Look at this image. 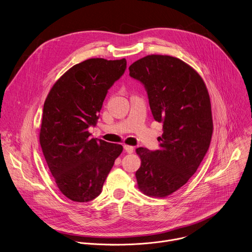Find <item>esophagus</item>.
I'll return each instance as SVG.
<instances>
[{
  "mask_svg": "<svg viewBox=\"0 0 252 252\" xmlns=\"http://www.w3.org/2000/svg\"><path fill=\"white\" fill-rule=\"evenodd\" d=\"M124 149L127 153H132L133 152V147L129 146V145H124Z\"/></svg>",
  "mask_w": 252,
  "mask_h": 252,
  "instance_id": "34e87169",
  "label": "esophagus"
}]
</instances>
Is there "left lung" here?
Segmentation results:
<instances>
[{
	"label": "left lung",
	"instance_id": "left-lung-1",
	"mask_svg": "<svg viewBox=\"0 0 252 252\" xmlns=\"http://www.w3.org/2000/svg\"><path fill=\"white\" fill-rule=\"evenodd\" d=\"M128 70L144 86L154 120L163 125L159 149H136L141 159L136 181L143 194L164 198L188 182L209 149L210 96L202 77L179 58L148 55Z\"/></svg>",
	"mask_w": 252,
	"mask_h": 252
}]
</instances>
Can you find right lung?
Listing matches in <instances>:
<instances>
[{
	"label": "right lung",
	"instance_id": "1",
	"mask_svg": "<svg viewBox=\"0 0 252 252\" xmlns=\"http://www.w3.org/2000/svg\"><path fill=\"white\" fill-rule=\"evenodd\" d=\"M126 60L91 58L74 65L51 88L43 106L39 142L61 193L85 203L97 198L123 146L91 138L108 90Z\"/></svg>",
	"mask_w": 252,
	"mask_h": 252
}]
</instances>
